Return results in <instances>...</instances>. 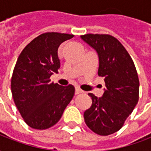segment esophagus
<instances>
[{
  "mask_svg": "<svg viewBox=\"0 0 151 151\" xmlns=\"http://www.w3.org/2000/svg\"><path fill=\"white\" fill-rule=\"evenodd\" d=\"M80 93H82V91L78 87H76L75 88V95H78Z\"/></svg>",
  "mask_w": 151,
  "mask_h": 151,
  "instance_id": "34e87169",
  "label": "esophagus"
}]
</instances>
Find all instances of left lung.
Instances as JSON below:
<instances>
[{
  "mask_svg": "<svg viewBox=\"0 0 151 151\" xmlns=\"http://www.w3.org/2000/svg\"><path fill=\"white\" fill-rule=\"evenodd\" d=\"M81 38L98 53V74L106 86L100 98L88 94L92 104L84 112V120L94 133L108 136L121 129L138 102L136 67L124 47L110 35L86 34Z\"/></svg>",
  "mask_w": 151,
  "mask_h": 151,
  "instance_id": "left-lung-1",
  "label": "left lung"
}]
</instances>
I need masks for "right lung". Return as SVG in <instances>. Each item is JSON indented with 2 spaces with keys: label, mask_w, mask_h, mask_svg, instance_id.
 <instances>
[{
  "label": "right lung",
  "mask_w": 151,
  "mask_h": 151,
  "mask_svg": "<svg viewBox=\"0 0 151 151\" xmlns=\"http://www.w3.org/2000/svg\"><path fill=\"white\" fill-rule=\"evenodd\" d=\"M73 36L43 33L18 56L11 78L12 96L24 121L33 129H46L56 124L74 95L73 85L62 86L50 79L60 66L59 46Z\"/></svg>",
  "instance_id": "add662e5"
}]
</instances>
